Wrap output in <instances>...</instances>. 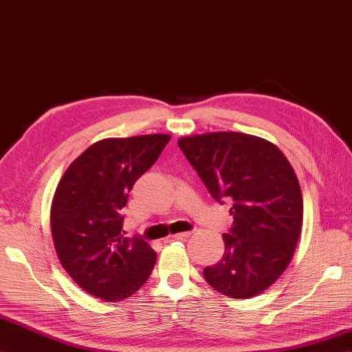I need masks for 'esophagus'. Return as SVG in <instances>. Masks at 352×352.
<instances>
[{
    "instance_id": "1",
    "label": "esophagus",
    "mask_w": 352,
    "mask_h": 352,
    "mask_svg": "<svg viewBox=\"0 0 352 352\" xmlns=\"http://www.w3.org/2000/svg\"><path fill=\"white\" fill-rule=\"evenodd\" d=\"M189 235H191V232H179V234H173L172 236H170V239H172V240H180V241H182V240H186L188 239V236Z\"/></svg>"
}]
</instances>
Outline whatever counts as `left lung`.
I'll return each instance as SVG.
<instances>
[{
	"mask_svg": "<svg viewBox=\"0 0 352 352\" xmlns=\"http://www.w3.org/2000/svg\"><path fill=\"white\" fill-rule=\"evenodd\" d=\"M177 145L216 201H232L223 258L204 268L206 281L234 299L256 296L287 268L300 236L303 201L293 167L271 142L244 133L188 136Z\"/></svg>",
	"mask_w": 352,
	"mask_h": 352,
	"instance_id": "1",
	"label": "left lung"
}]
</instances>
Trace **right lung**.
I'll return each mask as SVG.
<instances>
[{
  "instance_id": "right-lung-1",
  "label": "right lung",
  "mask_w": 352,
  "mask_h": 352,
  "mask_svg": "<svg viewBox=\"0 0 352 352\" xmlns=\"http://www.w3.org/2000/svg\"><path fill=\"white\" fill-rule=\"evenodd\" d=\"M168 135L103 139L66 170L52 204V235L65 271L108 302L136 293L154 270L157 253L122 231L129 192L163 153Z\"/></svg>"
}]
</instances>
